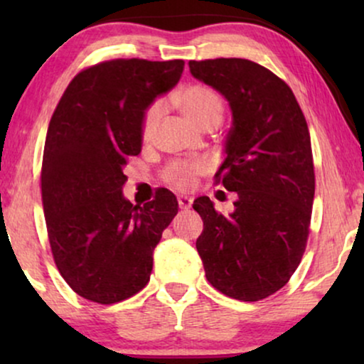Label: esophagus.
Masks as SVG:
<instances>
[{
	"mask_svg": "<svg viewBox=\"0 0 364 364\" xmlns=\"http://www.w3.org/2000/svg\"><path fill=\"white\" fill-rule=\"evenodd\" d=\"M177 202H178V207H181V208H191V205H192V198L187 197V196H178Z\"/></svg>",
	"mask_w": 364,
	"mask_h": 364,
	"instance_id": "1",
	"label": "esophagus"
}]
</instances>
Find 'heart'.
<instances>
[{
	"label": "heart",
	"mask_w": 364,
	"mask_h": 364,
	"mask_svg": "<svg viewBox=\"0 0 364 364\" xmlns=\"http://www.w3.org/2000/svg\"><path fill=\"white\" fill-rule=\"evenodd\" d=\"M177 104L188 121L200 127L203 122L210 119H220L222 116V99L218 94L203 84H191L178 94ZM164 104L161 101L152 102L142 114L141 119V137L149 142L156 134L157 124L161 121ZM208 168L207 161H172L162 171V177L178 191H188L196 186L198 176L205 173Z\"/></svg>",
	"instance_id": "1"
}]
</instances>
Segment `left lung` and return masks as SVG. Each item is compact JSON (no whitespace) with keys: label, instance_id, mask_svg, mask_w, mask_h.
Instances as JSON below:
<instances>
[{"label":"left lung","instance_id":"8db88e82","mask_svg":"<svg viewBox=\"0 0 364 364\" xmlns=\"http://www.w3.org/2000/svg\"><path fill=\"white\" fill-rule=\"evenodd\" d=\"M188 68L230 104L215 183L237 193L228 217L205 196L193 200L203 220L197 252L213 288L240 301L263 300L287 285L306 248L315 197L306 119L290 86L260 64L218 58Z\"/></svg>","mask_w":364,"mask_h":364}]
</instances>
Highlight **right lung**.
<instances>
[{
  "mask_svg": "<svg viewBox=\"0 0 364 364\" xmlns=\"http://www.w3.org/2000/svg\"><path fill=\"white\" fill-rule=\"evenodd\" d=\"M182 59H112L76 74L49 121L41 167L53 258L79 296L112 305L149 283L154 248L177 215L176 196L157 188L134 205L124 166L142 147L141 119L178 82Z\"/></svg>",
  "mask_w": 364,
  "mask_h": 364,
  "instance_id": "obj_1",
  "label": "right lung"
}]
</instances>
